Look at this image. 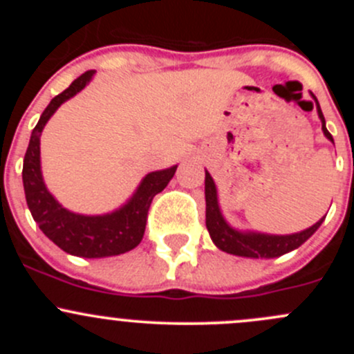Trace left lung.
Segmentation results:
<instances>
[{
    "instance_id": "obj_1",
    "label": "left lung",
    "mask_w": 354,
    "mask_h": 354,
    "mask_svg": "<svg viewBox=\"0 0 354 354\" xmlns=\"http://www.w3.org/2000/svg\"><path fill=\"white\" fill-rule=\"evenodd\" d=\"M312 97L315 99L317 113H319L320 123H322L324 135L327 137V140H330L332 144H334V138H332V135L327 131L326 118H324L319 101H317V97L313 94ZM324 219H326V216H324L322 219L317 221L313 226L292 234H267V233H259V231L236 230V227H233L226 219H224L219 207V198H217L216 183H214L209 171H205L207 231H209L210 240L214 241V245H216L219 250H223V252L231 253V255L246 257V259H276V257H281L284 255V253L292 252V250H296L298 246L305 243V241L308 240L317 230H319L320 224L324 223Z\"/></svg>"
}]
</instances>
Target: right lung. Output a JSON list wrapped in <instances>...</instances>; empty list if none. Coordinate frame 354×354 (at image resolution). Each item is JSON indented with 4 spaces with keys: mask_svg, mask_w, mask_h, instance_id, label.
<instances>
[{
    "mask_svg": "<svg viewBox=\"0 0 354 354\" xmlns=\"http://www.w3.org/2000/svg\"><path fill=\"white\" fill-rule=\"evenodd\" d=\"M95 71H85L71 82L70 87L56 95L32 130L30 142L24 157V190L28 210L42 233L63 252L84 259H104L133 250L142 241L152 198L167 187L178 166L145 174L130 198L108 214L85 216L71 212L53 197L41 171V133L56 109L84 91Z\"/></svg>",
    "mask_w": 354,
    "mask_h": 354,
    "instance_id": "1",
    "label": "right lung"
}]
</instances>
